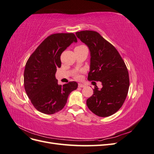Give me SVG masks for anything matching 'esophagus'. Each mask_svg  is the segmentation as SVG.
<instances>
[{"label": "esophagus", "mask_w": 154, "mask_h": 154, "mask_svg": "<svg viewBox=\"0 0 154 154\" xmlns=\"http://www.w3.org/2000/svg\"><path fill=\"white\" fill-rule=\"evenodd\" d=\"M85 87V85L83 84V83H78V87Z\"/></svg>", "instance_id": "esophagus-1"}]
</instances>
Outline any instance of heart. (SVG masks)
Listing matches in <instances>:
<instances>
[{"mask_svg":"<svg viewBox=\"0 0 154 154\" xmlns=\"http://www.w3.org/2000/svg\"><path fill=\"white\" fill-rule=\"evenodd\" d=\"M86 48V47H85V45H80L77 46V47H76V48ZM74 77L76 79H79V78H80V74H79L78 73L74 74Z\"/></svg>","mask_w":154,"mask_h":154,"instance_id":"1","label":"heart"}]
</instances>
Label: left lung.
<instances>
[{
    "instance_id": "obj_1",
    "label": "left lung",
    "mask_w": 154,
    "mask_h": 154,
    "mask_svg": "<svg viewBox=\"0 0 154 154\" xmlns=\"http://www.w3.org/2000/svg\"><path fill=\"white\" fill-rule=\"evenodd\" d=\"M76 35L91 51L89 81L102 83L95 85L94 94L87 100V105L94 114L108 117L124 103L130 85L129 75L124 60L114 46L94 31H82Z\"/></svg>"
}]
</instances>
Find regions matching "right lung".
Here are the masks:
<instances>
[{
    "label": "right lung",
    "mask_w": 154,
    "mask_h": 154,
    "mask_svg": "<svg viewBox=\"0 0 154 154\" xmlns=\"http://www.w3.org/2000/svg\"><path fill=\"white\" fill-rule=\"evenodd\" d=\"M77 38L72 32L55 33L48 36L27 60L24 72V85L35 108L42 113L53 114L66 105L68 96L78 83L69 82L58 84L55 78L61 67L60 56Z\"/></svg>",
    "instance_id": "1"
}]
</instances>
